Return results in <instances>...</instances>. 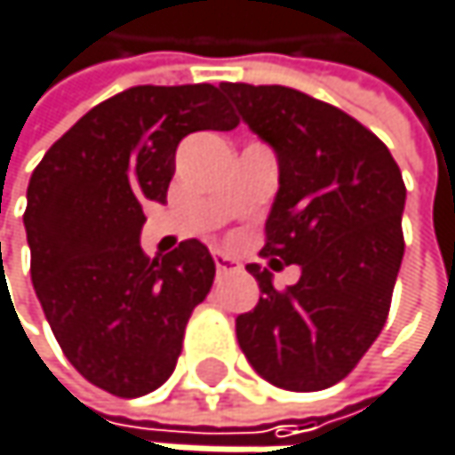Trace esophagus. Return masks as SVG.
Here are the masks:
<instances>
[{"label":"esophagus","mask_w":455,"mask_h":455,"mask_svg":"<svg viewBox=\"0 0 455 455\" xmlns=\"http://www.w3.org/2000/svg\"><path fill=\"white\" fill-rule=\"evenodd\" d=\"M213 260H216V271H219V274H234V271L239 268V263H236L234 258H228L227 252H216Z\"/></svg>","instance_id":"1"}]
</instances>
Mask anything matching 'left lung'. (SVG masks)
Instances as JSON below:
<instances>
[{"label":"left lung","mask_w":455,"mask_h":455,"mask_svg":"<svg viewBox=\"0 0 455 455\" xmlns=\"http://www.w3.org/2000/svg\"><path fill=\"white\" fill-rule=\"evenodd\" d=\"M239 118L266 141L279 189L266 234L268 268L236 339L271 385L314 393L353 371L379 337L403 260L406 187L390 149L347 113L287 86L221 84ZM298 262L301 279L273 287V271Z\"/></svg>","instance_id":"8db88e82"}]
</instances>
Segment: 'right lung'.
<instances>
[{
  "instance_id": "1",
  "label": "right lung",
  "mask_w": 455,
  "mask_h": 455,
  "mask_svg": "<svg viewBox=\"0 0 455 455\" xmlns=\"http://www.w3.org/2000/svg\"><path fill=\"white\" fill-rule=\"evenodd\" d=\"M236 124L219 86H134L78 118L31 173V282L65 358L92 385L139 398L173 374L216 260L197 239L149 260L141 205L165 203L181 139Z\"/></svg>"
}]
</instances>
